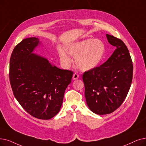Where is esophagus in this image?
Wrapping results in <instances>:
<instances>
[{
	"mask_svg": "<svg viewBox=\"0 0 146 146\" xmlns=\"http://www.w3.org/2000/svg\"><path fill=\"white\" fill-rule=\"evenodd\" d=\"M79 78V75L77 73H74L73 75V80H76Z\"/></svg>",
	"mask_w": 146,
	"mask_h": 146,
	"instance_id": "1",
	"label": "esophagus"
}]
</instances>
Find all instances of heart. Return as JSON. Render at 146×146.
Instances as JSON below:
<instances>
[{
	"mask_svg": "<svg viewBox=\"0 0 146 146\" xmlns=\"http://www.w3.org/2000/svg\"><path fill=\"white\" fill-rule=\"evenodd\" d=\"M68 53L75 58L77 67L83 71H89L97 67L104 58L106 46L99 39H87L75 42L68 46ZM59 57L62 65L69 67L73 61L66 50L59 49Z\"/></svg>",
	"mask_w": 146,
	"mask_h": 146,
	"instance_id": "1",
	"label": "heart"
}]
</instances>
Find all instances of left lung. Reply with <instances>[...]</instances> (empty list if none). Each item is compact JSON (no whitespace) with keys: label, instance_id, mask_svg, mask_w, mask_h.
Segmentation results:
<instances>
[{"label":"left lung","instance_id":"left-lung-1","mask_svg":"<svg viewBox=\"0 0 146 146\" xmlns=\"http://www.w3.org/2000/svg\"><path fill=\"white\" fill-rule=\"evenodd\" d=\"M116 49L104 64L83 74L86 104L92 112L106 115L123 102L130 89L133 65L129 50L120 39L106 35Z\"/></svg>","mask_w":146,"mask_h":146}]
</instances>
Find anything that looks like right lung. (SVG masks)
<instances>
[{
  "label": "right lung",
  "instance_id": "right-lung-1",
  "mask_svg": "<svg viewBox=\"0 0 146 146\" xmlns=\"http://www.w3.org/2000/svg\"><path fill=\"white\" fill-rule=\"evenodd\" d=\"M41 43L37 37H29L14 48L9 80L14 97L23 108L36 118L48 120L60 111L73 72L60 69L34 54Z\"/></svg>",
  "mask_w": 146,
  "mask_h": 146
}]
</instances>
